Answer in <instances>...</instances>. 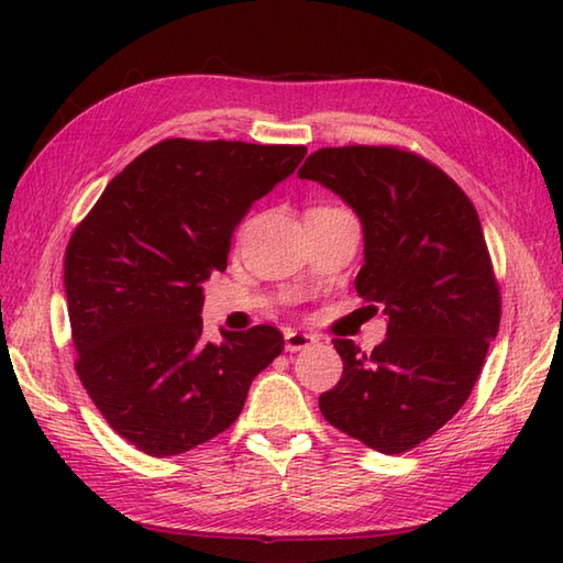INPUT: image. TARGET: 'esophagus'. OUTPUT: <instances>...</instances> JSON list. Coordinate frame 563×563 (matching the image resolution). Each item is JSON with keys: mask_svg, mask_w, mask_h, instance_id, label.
I'll return each instance as SVG.
<instances>
[{"mask_svg": "<svg viewBox=\"0 0 563 563\" xmlns=\"http://www.w3.org/2000/svg\"><path fill=\"white\" fill-rule=\"evenodd\" d=\"M314 343H317V336H312V333H305V331H288V333H285V351H290V353L305 351Z\"/></svg>", "mask_w": 563, "mask_h": 563, "instance_id": "esophagus-1", "label": "esophagus"}]
</instances>
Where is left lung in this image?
Returning <instances> with one entry per match:
<instances>
[{
  "label": "left lung",
  "mask_w": 563,
  "mask_h": 563,
  "mask_svg": "<svg viewBox=\"0 0 563 563\" xmlns=\"http://www.w3.org/2000/svg\"><path fill=\"white\" fill-rule=\"evenodd\" d=\"M300 178L336 194L363 224V300L387 319L369 355L349 339L339 385L319 397L331 426L399 454L462 409L500 321V295L479 214L438 166L397 147H327Z\"/></svg>",
  "instance_id": "1"
}]
</instances>
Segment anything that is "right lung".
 Segmentation results:
<instances>
[{
    "label": "right lung",
    "mask_w": 563,
    "mask_h": 563,
    "mask_svg": "<svg viewBox=\"0 0 563 563\" xmlns=\"http://www.w3.org/2000/svg\"><path fill=\"white\" fill-rule=\"evenodd\" d=\"M307 147L164 140L106 186L65 254L77 375L130 445L172 457L242 413L251 382L283 353L273 327L202 339V280L227 268L246 212Z\"/></svg>",
    "instance_id": "1"
}]
</instances>
